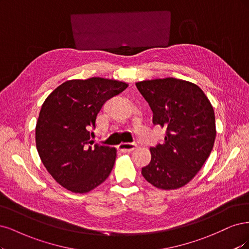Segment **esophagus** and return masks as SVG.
Segmentation results:
<instances>
[{
  "mask_svg": "<svg viewBox=\"0 0 249 249\" xmlns=\"http://www.w3.org/2000/svg\"><path fill=\"white\" fill-rule=\"evenodd\" d=\"M136 148V145L133 142H121L118 146V149L120 151H122L123 153H127V152H131Z\"/></svg>",
  "mask_w": 249,
  "mask_h": 249,
  "instance_id": "obj_1",
  "label": "esophagus"
}]
</instances>
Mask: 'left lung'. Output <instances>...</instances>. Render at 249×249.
<instances>
[{"mask_svg":"<svg viewBox=\"0 0 249 249\" xmlns=\"http://www.w3.org/2000/svg\"><path fill=\"white\" fill-rule=\"evenodd\" d=\"M135 85L153 111V124L166 129L163 142L150 148L151 161L142 175L159 189L186 185L214 146L212 104L198 86L183 79L157 78Z\"/></svg>","mask_w":249,"mask_h":249,"instance_id":"8db88e82","label":"left lung"}]
</instances>
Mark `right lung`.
Instances as JSON below:
<instances>
[{
    "instance_id": "right-lung-1",
    "label": "right lung",
    "mask_w": 249,
    "mask_h": 249,
    "mask_svg": "<svg viewBox=\"0 0 249 249\" xmlns=\"http://www.w3.org/2000/svg\"><path fill=\"white\" fill-rule=\"evenodd\" d=\"M127 87L102 77L71 79L47 96L36 124V147L47 172L64 188L86 194L109 176L117 150L93 145L90 130L104 102Z\"/></svg>"
}]
</instances>
